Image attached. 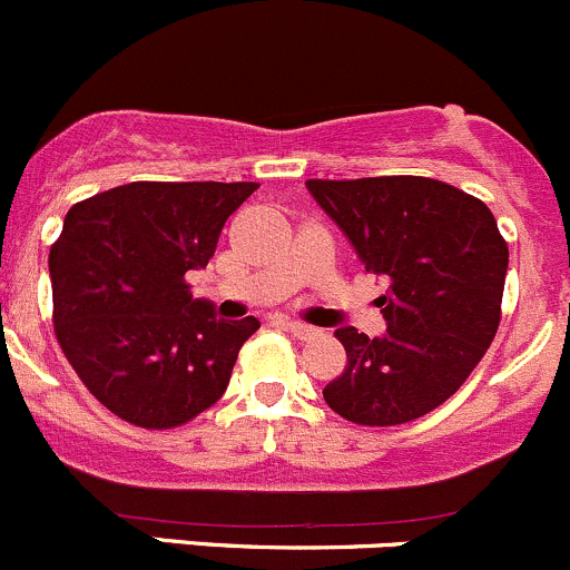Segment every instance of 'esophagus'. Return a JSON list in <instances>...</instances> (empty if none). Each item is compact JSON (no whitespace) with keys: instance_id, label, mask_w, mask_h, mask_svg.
<instances>
[{"instance_id":"1","label":"esophagus","mask_w":570,"mask_h":570,"mask_svg":"<svg viewBox=\"0 0 570 570\" xmlns=\"http://www.w3.org/2000/svg\"><path fill=\"white\" fill-rule=\"evenodd\" d=\"M287 332L298 340H313L315 334H318V328L309 326V324H302V321H287Z\"/></svg>"}]
</instances>
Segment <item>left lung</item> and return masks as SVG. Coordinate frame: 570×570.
<instances>
[{
    "label": "left lung",
    "mask_w": 570,
    "mask_h": 570,
    "mask_svg": "<svg viewBox=\"0 0 570 570\" xmlns=\"http://www.w3.org/2000/svg\"><path fill=\"white\" fill-rule=\"evenodd\" d=\"M367 272L386 334L343 326L348 365L324 401L356 425H401L442 406L469 379L502 318L508 244L478 197L416 175L307 180Z\"/></svg>",
    "instance_id": "1"
}]
</instances>
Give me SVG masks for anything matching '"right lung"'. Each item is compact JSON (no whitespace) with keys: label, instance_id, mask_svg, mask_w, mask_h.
<instances>
[{"label":"right lung","instance_id":"add662e5","mask_svg":"<svg viewBox=\"0 0 570 570\" xmlns=\"http://www.w3.org/2000/svg\"><path fill=\"white\" fill-rule=\"evenodd\" d=\"M257 184L137 180L81 199L51 246L55 334L87 390L131 425L195 420L230 384L261 321H225L191 298L227 216Z\"/></svg>","mask_w":570,"mask_h":570}]
</instances>
